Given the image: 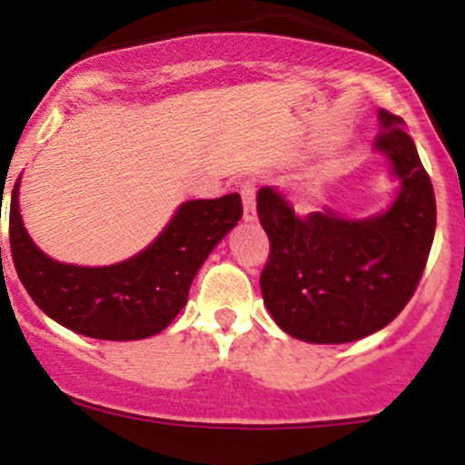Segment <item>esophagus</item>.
<instances>
[{
  "mask_svg": "<svg viewBox=\"0 0 465 465\" xmlns=\"http://www.w3.org/2000/svg\"><path fill=\"white\" fill-rule=\"evenodd\" d=\"M240 193L242 201H244V219L253 221L258 216V212H255V180H242Z\"/></svg>",
  "mask_w": 465,
  "mask_h": 465,
  "instance_id": "esophagus-1",
  "label": "esophagus"
}]
</instances>
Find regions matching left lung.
Here are the masks:
<instances>
[{
    "instance_id": "1",
    "label": "left lung",
    "mask_w": 465,
    "mask_h": 465,
    "mask_svg": "<svg viewBox=\"0 0 465 465\" xmlns=\"http://www.w3.org/2000/svg\"><path fill=\"white\" fill-rule=\"evenodd\" d=\"M374 148L388 154L401 189L392 207L365 221L333 210L296 214L276 187L258 192L269 237L260 290L273 322L317 344L361 340L391 324L418 290L436 230V196L404 121L379 112Z\"/></svg>"
}]
</instances>
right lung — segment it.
Masks as SVG:
<instances>
[{"instance_id":"1","label":"right lung","mask_w":465,"mask_h":465,"mask_svg":"<svg viewBox=\"0 0 465 465\" xmlns=\"http://www.w3.org/2000/svg\"><path fill=\"white\" fill-rule=\"evenodd\" d=\"M242 214L240 193L189 201L162 235L132 260L112 267H74L47 258L29 240L17 210L15 183L8 240L22 285L47 317L88 338L141 340L175 320L201 264Z\"/></svg>"}]
</instances>
